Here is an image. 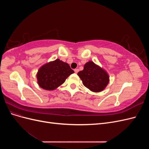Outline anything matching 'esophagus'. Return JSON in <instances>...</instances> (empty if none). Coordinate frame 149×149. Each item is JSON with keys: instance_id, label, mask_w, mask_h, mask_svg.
<instances>
[{"instance_id": "34e87169", "label": "esophagus", "mask_w": 149, "mask_h": 149, "mask_svg": "<svg viewBox=\"0 0 149 149\" xmlns=\"http://www.w3.org/2000/svg\"><path fill=\"white\" fill-rule=\"evenodd\" d=\"M74 72H75L76 73H77L79 71V70H78V69H74Z\"/></svg>"}]
</instances>
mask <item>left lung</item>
I'll return each instance as SVG.
<instances>
[{
  "mask_svg": "<svg viewBox=\"0 0 149 149\" xmlns=\"http://www.w3.org/2000/svg\"><path fill=\"white\" fill-rule=\"evenodd\" d=\"M86 88L94 93L102 91L109 83V76L107 72L92 61L84 65V69L78 73Z\"/></svg>",
  "mask_w": 149,
  "mask_h": 149,
  "instance_id": "1",
  "label": "left lung"
}]
</instances>
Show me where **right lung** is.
<instances>
[{
    "mask_svg": "<svg viewBox=\"0 0 149 149\" xmlns=\"http://www.w3.org/2000/svg\"><path fill=\"white\" fill-rule=\"evenodd\" d=\"M73 73L74 71L67 63L56 59L42 65L36 76L40 88L53 91L64 83L66 78Z\"/></svg>",
    "mask_w": 149,
    "mask_h": 149,
    "instance_id": "1",
    "label": "right lung"
}]
</instances>
